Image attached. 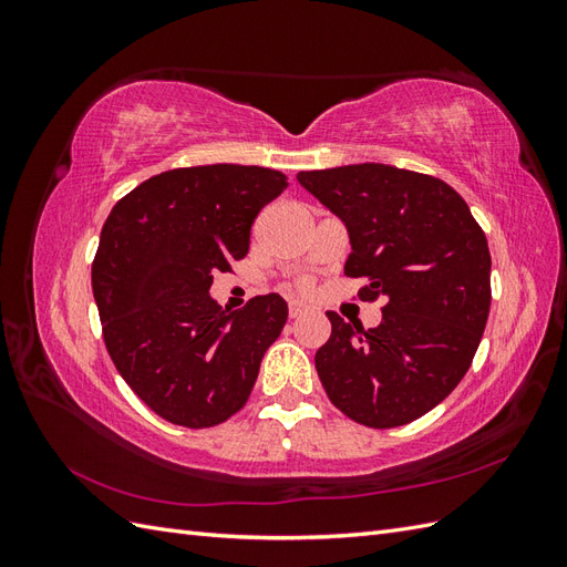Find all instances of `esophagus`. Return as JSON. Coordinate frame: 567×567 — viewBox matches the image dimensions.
Returning <instances> with one entry per match:
<instances>
[{
    "label": "esophagus",
    "instance_id": "1",
    "mask_svg": "<svg viewBox=\"0 0 567 567\" xmlns=\"http://www.w3.org/2000/svg\"><path fill=\"white\" fill-rule=\"evenodd\" d=\"M305 312H307V307L300 305V302H290V305H288V317H290V319H298V317H302Z\"/></svg>",
    "mask_w": 567,
    "mask_h": 567
}]
</instances>
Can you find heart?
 Here are the masks:
<instances>
[{
	"instance_id": "1",
	"label": "heart",
	"mask_w": 567,
	"mask_h": 567,
	"mask_svg": "<svg viewBox=\"0 0 567 567\" xmlns=\"http://www.w3.org/2000/svg\"><path fill=\"white\" fill-rule=\"evenodd\" d=\"M296 286H298V288H300V290H307V288H310V284H307V281H305V279H302V281H298V284H296Z\"/></svg>"
}]
</instances>
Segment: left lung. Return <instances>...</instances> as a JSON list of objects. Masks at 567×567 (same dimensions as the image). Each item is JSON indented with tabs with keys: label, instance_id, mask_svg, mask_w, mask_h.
Segmentation results:
<instances>
[{
	"label": "left lung",
	"instance_id": "1",
	"mask_svg": "<svg viewBox=\"0 0 567 567\" xmlns=\"http://www.w3.org/2000/svg\"><path fill=\"white\" fill-rule=\"evenodd\" d=\"M350 231L346 274L359 300H388L375 329L329 312L315 364L329 400L369 427H398L437 406L466 375L483 338L492 257L450 184L381 163L298 173Z\"/></svg>",
	"mask_w": 567,
	"mask_h": 567
}]
</instances>
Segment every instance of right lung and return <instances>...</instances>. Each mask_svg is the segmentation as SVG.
Here are the masks:
<instances>
[{
	"mask_svg": "<svg viewBox=\"0 0 567 567\" xmlns=\"http://www.w3.org/2000/svg\"><path fill=\"white\" fill-rule=\"evenodd\" d=\"M288 186L257 165L167 169L120 198L101 229L92 290L106 350L151 411L184 427H213L250 398L288 307L277 293L225 312L213 274L250 248V227Z\"/></svg>",
	"mask_w": 567,
	"mask_h": 567,
	"instance_id": "add662e5",
	"label": "right lung"
}]
</instances>
